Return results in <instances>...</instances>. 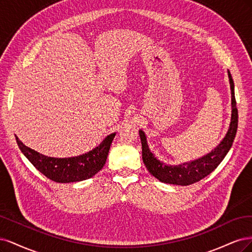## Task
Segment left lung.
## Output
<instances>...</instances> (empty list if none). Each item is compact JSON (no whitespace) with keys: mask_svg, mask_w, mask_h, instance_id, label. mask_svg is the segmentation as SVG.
<instances>
[{"mask_svg":"<svg viewBox=\"0 0 252 252\" xmlns=\"http://www.w3.org/2000/svg\"><path fill=\"white\" fill-rule=\"evenodd\" d=\"M230 90H231V120L228 132L225 135L224 139L218 147L207 155L200 159L183 163L180 165H166L163 162L159 161L154 154L150 151L147 142V137L143 131H139V136L142 145V160L149 172L161 182L176 185H189L200 181L203 178L215 170L221 163L226 154L230 150L238 129V109L237 101L234 97V85L230 72L228 71Z\"/></svg>","mask_w":252,"mask_h":252,"instance_id":"left-lung-1","label":"left lung"}]
</instances>
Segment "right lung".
Here are the masks:
<instances>
[{"label": "right lung", "mask_w": 252, "mask_h": 252, "mask_svg": "<svg viewBox=\"0 0 252 252\" xmlns=\"http://www.w3.org/2000/svg\"><path fill=\"white\" fill-rule=\"evenodd\" d=\"M116 133L107 136L94 150L71 158H53L42 155L26 147L15 136L21 152L33 166L48 179L59 183H70L87 180L97 174L105 164L108 154Z\"/></svg>", "instance_id": "obj_1"}]
</instances>
